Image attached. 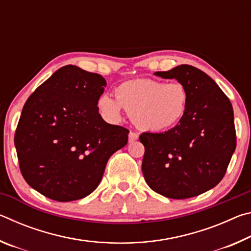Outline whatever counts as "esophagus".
I'll use <instances>...</instances> for the list:
<instances>
[{"mask_svg":"<svg viewBox=\"0 0 251 251\" xmlns=\"http://www.w3.org/2000/svg\"><path fill=\"white\" fill-rule=\"evenodd\" d=\"M138 136H139V135H138L137 133H135V131H130V133L128 134V141H129V143L137 141Z\"/></svg>","mask_w":251,"mask_h":251,"instance_id":"34e87169","label":"esophagus"}]
</instances>
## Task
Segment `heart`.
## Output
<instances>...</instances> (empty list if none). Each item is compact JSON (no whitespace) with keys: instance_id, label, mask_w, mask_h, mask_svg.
Here are the masks:
<instances>
[{"instance_id":"1","label":"heart","mask_w":251,"mask_h":251,"mask_svg":"<svg viewBox=\"0 0 251 251\" xmlns=\"http://www.w3.org/2000/svg\"><path fill=\"white\" fill-rule=\"evenodd\" d=\"M115 99L101 95L97 106L104 117L121 120L123 108L138 128L165 131L177 126L185 117L189 92L179 80L165 83L151 78L127 80L115 88Z\"/></svg>"}]
</instances>
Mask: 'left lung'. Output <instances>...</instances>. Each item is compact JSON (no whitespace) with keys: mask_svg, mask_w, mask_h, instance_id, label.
<instances>
[{"mask_svg":"<svg viewBox=\"0 0 251 251\" xmlns=\"http://www.w3.org/2000/svg\"><path fill=\"white\" fill-rule=\"evenodd\" d=\"M154 74L184 83L189 103L174 128L139 136L145 147L144 178L167 198L198 196L223 179L236 150L231 103L214 79L194 66L182 64Z\"/></svg>","mask_w":251,"mask_h":251,"instance_id":"8db88e82","label":"left lung"}]
</instances>
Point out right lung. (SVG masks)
I'll list each match as a JSON object with an SVG mask.
<instances>
[{
    "instance_id": "add662e5",
    "label": "right lung",
    "mask_w": 251,
    "mask_h": 251,
    "mask_svg": "<svg viewBox=\"0 0 251 251\" xmlns=\"http://www.w3.org/2000/svg\"><path fill=\"white\" fill-rule=\"evenodd\" d=\"M103 76L75 65L57 70L28 97L14 144L25 181L45 197L72 201L94 192L129 130L99 113Z\"/></svg>"
}]
</instances>
